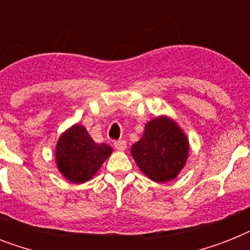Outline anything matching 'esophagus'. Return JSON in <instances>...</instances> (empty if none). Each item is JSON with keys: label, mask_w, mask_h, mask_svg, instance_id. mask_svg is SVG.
I'll list each match as a JSON object with an SVG mask.
<instances>
[{"label": "esophagus", "mask_w": 250, "mask_h": 250, "mask_svg": "<svg viewBox=\"0 0 250 250\" xmlns=\"http://www.w3.org/2000/svg\"><path fill=\"white\" fill-rule=\"evenodd\" d=\"M114 148L117 149V150H125V148H127V143H125V140H118L114 143Z\"/></svg>", "instance_id": "obj_1"}]
</instances>
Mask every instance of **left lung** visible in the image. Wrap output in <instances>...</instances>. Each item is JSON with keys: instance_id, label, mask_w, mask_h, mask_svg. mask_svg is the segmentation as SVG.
<instances>
[{"instance_id": "8db88e82", "label": "left lung", "mask_w": 250, "mask_h": 250, "mask_svg": "<svg viewBox=\"0 0 250 250\" xmlns=\"http://www.w3.org/2000/svg\"><path fill=\"white\" fill-rule=\"evenodd\" d=\"M188 153L187 135L167 115L149 121L143 137L131 148L139 168L156 183H167L176 178L186 166Z\"/></svg>"}]
</instances>
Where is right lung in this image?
Returning a JSON list of instances; mask_svg holds the SVG:
<instances>
[{
    "label": "right lung",
    "mask_w": 250,
    "mask_h": 250,
    "mask_svg": "<svg viewBox=\"0 0 250 250\" xmlns=\"http://www.w3.org/2000/svg\"><path fill=\"white\" fill-rule=\"evenodd\" d=\"M111 153L110 145L94 143L84 125H74L57 141V167L68 182L82 184L93 178Z\"/></svg>",
    "instance_id": "obj_1"
}]
</instances>
